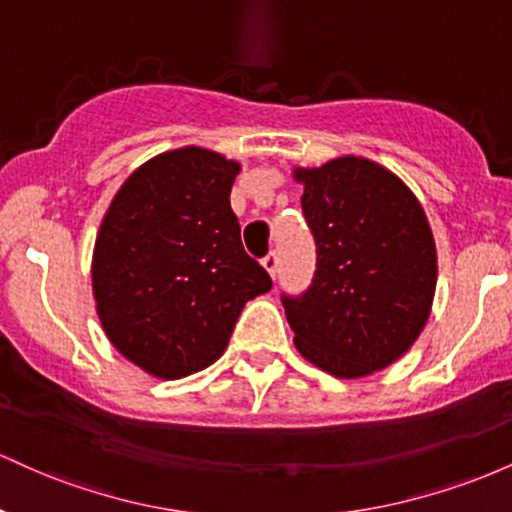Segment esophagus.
<instances>
[{
	"instance_id": "34e87169",
	"label": "esophagus",
	"mask_w": 512,
	"mask_h": 512,
	"mask_svg": "<svg viewBox=\"0 0 512 512\" xmlns=\"http://www.w3.org/2000/svg\"><path fill=\"white\" fill-rule=\"evenodd\" d=\"M262 267L267 269L272 279H276V272H279V255H276V252H269V255H264L262 257Z\"/></svg>"
}]
</instances>
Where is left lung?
<instances>
[{
  "label": "left lung",
  "mask_w": 512,
  "mask_h": 512,
  "mask_svg": "<svg viewBox=\"0 0 512 512\" xmlns=\"http://www.w3.org/2000/svg\"><path fill=\"white\" fill-rule=\"evenodd\" d=\"M315 240V274L281 293L298 351L339 378L397 361L424 330L436 291V243L419 199L397 175L344 156L296 170Z\"/></svg>",
  "instance_id": "left-lung-1"
}]
</instances>
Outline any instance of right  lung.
<instances>
[{"mask_svg": "<svg viewBox=\"0 0 512 512\" xmlns=\"http://www.w3.org/2000/svg\"><path fill=\"white\" fill-rule=\"evenodd\" d=\"M238 163L187 149L151 158L120 187L93 250L108 339L158 378H185L226 351L240 310L272 289L231 209Z\"/></svg>", "mask_w": 512, "mask_h": 512, "instance_id": "add662e5", "label": "right lung"}]
</instances>
